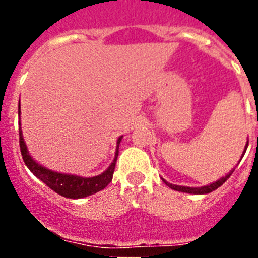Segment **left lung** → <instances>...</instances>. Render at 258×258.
Masks as SVG:
<instances>
[{
    "label": "left lung",
    "instance_id": "left-lung-1",
    "mask_svg": "<svg viewBox=\"0 0 258 258\" xmlns=\"http://www.w3.org/2000/svg\"><path fill=\"white\" fill-rule=\"evenodd\" d=\"M247 147H248V142H247V145H245L244 151H243V155H241V157L244 156L245 151H247ZM241 157H240V160H241ZM234 170H235V168L230 170V172L227 173V174L225 175V177H221V178L217 179V181L212 182V183L207 184V186H202V187H187V186H178V184H173V183H169V182H166L164 178H163V182L166 184V186H168V187H170V188H172V190L179 191V192L194 194V195H204V194L212 192V191L217 190V188L220 187V186H222V184L225 183V182H226L227 179L230 178V175L232 174V172H234Z\"/></svg>",
    "mask_w": 258,
    "mask_h": 258
}]
</instances>
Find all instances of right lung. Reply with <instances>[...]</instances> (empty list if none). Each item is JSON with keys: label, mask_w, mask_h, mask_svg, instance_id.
Listing matches in <instances>:
<instances>
[{"label": "right lung", "mask_w": 258, "mask_h": 258, "mask_svg": "<svg viewBox=\"0 0 258 258\" xmlns=\"http://www.w3.org/2000/svg\"><path fill=\"white\" fill-rule=\"evenodd\" d=\"M18 115H19L20 117V102L19 109H18ZM121 140L122 136L118 137L113 161L103 173L94 175V177H81V175L76 174H67V173L55 172V170H51L49 169V168H46V166L38 164L37 161L31 156V154H29L26 142H24V138H23L22 127H19L20 152H22L23 160L26 163L27 168H28L40 181L44 182L47 187L51 188L52 191H55L56 194H59L61 197L68 198V199H81V198H86L89 197V195H93V194L98 192V191H101L107 187V184L112 181L113 170H115L116 160H117L118 155V145H120Z\"/></svg>", "instance_id": "1"}]
</instances>
